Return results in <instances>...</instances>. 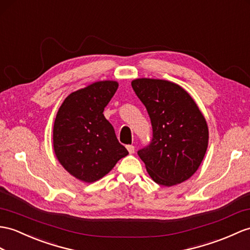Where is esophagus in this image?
Instances as JSON below:
<instances>
[{
  "instance_id": "1",
  "label": "esophagus",
  "mask_w": 250,
  "mask_h": 250,
  "mask_svg": "<svg viewBox=\"0 0 250 250\" xmlns=\"http://www.w3.org/2000/svg\"><path fill=\"white\" fill-rule=\"evenodd\" d=\"M126 148H127V150H128L129 154L135 153V146H133V145H127Z\"/></svg>"
}]
</instances>
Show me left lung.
<instances>
[{"label":"left lung","mask_w":250,"mask_h":250,"mask_svg":"<svg viewBox=\"0 0 250 250\" xmlns=\"http://www.w3.org/2000/svg\"><path fill=\"white\" fill-rule=\"evenodd\" d=\"M131 87L143 103L153 139L138 155L156 184L172 187L197 171L208 147V125L196 103L177 83L138 78Z\"/></svg>","instance_id":"8db88e82"}]
</instances>
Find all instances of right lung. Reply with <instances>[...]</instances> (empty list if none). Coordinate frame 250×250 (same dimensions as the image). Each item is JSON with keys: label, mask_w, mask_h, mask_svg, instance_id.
I'll return each instance as SVG.
<instances>
[{"label": "right lung", "mask_w": 250, "mask_h": 250, "mask_svg": "<svg viewBox=\"0 0 250 250\" xmlns=\"http://www.w3.org/2000/svg\"><path fill=\"white\" fill-rule=\"evenodd\" d=\"M119 83L96 82L71 93L60 106L53 128L54 151L75 178L94 182L111 171L128 151L104 117Z\"/></svg>", "instance_id": "1"}]
</instances>
